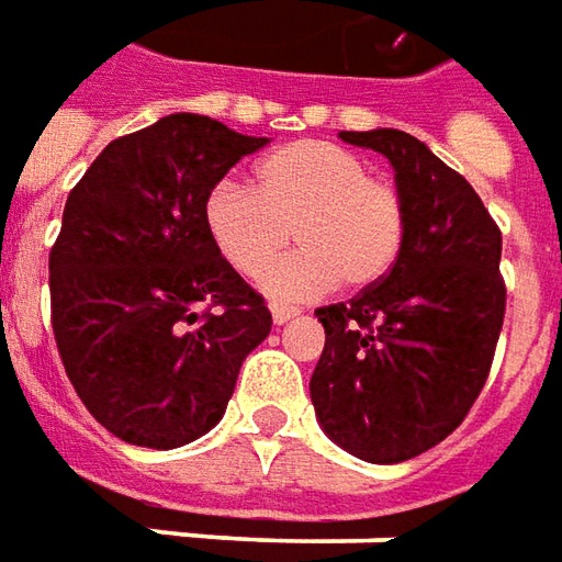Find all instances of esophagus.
I'll use <instances>...</instances> for the list:
<instances>
[{
    "instance_id": "34e87169",
    "label": "esophagus",
    "mask_w": 562,
    "mask_h": 562,
    "mask_svg": "<svg viewBox=\"0 0 562 562\" xmlns=\"http://www.w3.org/2000/svg\"><path fill=\"white\" fill-rule=\"evenodd\" d=\"M270 313H273V323H277V326H285V323H289V319H295L301 311H295V307H282V304H273V307H270Z\"/></svg>"
}]
</instances>
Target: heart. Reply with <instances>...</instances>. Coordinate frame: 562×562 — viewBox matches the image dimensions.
Wrapping results in <instances>:
<instances>
[{"instance_id": "obj_1", "label": "heart", "mask_w": 562, "mask_h": 562, "mask_svg": "<svg viewBox=\"0 0 562 562\" xmlns=\"http://www.w3.org/2000/svg\"><path fill=\"white\" fill-rule=\"evenodd\" d=\"M205 231L224 261L258 280L295 239L301 246L265 280L277 297H316L345 282L369 289L396 265L406 209L387 181L369 178L357 153L329 140H297L255 166V193L217 184Z\"/></svg>"}]
</instances>
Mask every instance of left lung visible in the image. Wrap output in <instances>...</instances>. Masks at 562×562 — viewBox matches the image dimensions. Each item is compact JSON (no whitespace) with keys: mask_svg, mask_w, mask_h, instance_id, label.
I'll return each mask as SVG.
<instances>
[{"mask_svg":"<svg viewBox=\"0 0 562 562\" xmlns=\"http://www.w3.org/2000/svg\"><path fill=\"white\" fill-rule=\"evenodd\" d=\"M341 140L387 156L406 239L384 280L316 311L326 347L311 400L345 452L400 464L446 440L486 384L505 323L502 231L425 140L400 128L341 132Z\"/></svg>","mask_w":562,"mask_h":562,"instance_id":"obj_1","label":"left lung"}]
</instances>
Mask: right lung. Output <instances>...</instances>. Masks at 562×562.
I'll list each match as a JSON object with an SVG mask.
<instances>
[{"label": "right lung", "mask_w": 562, "mask_h": 562, "mask_svg": "<svg viewBox=\"0 0 562 562\" xmlns=\"http://www.w3.org/2000/svg\"><path fill=\"white\" fill-rule=\"evenodd\" d=\"M265 144L171 113L110 140L67 196L48 255L52 326L79 400L113 437L147 449L200 440L270 335L265 297L202 217L217 181ZM200 303L218 311L200 317Z\"/></svg>", "instance_id": "add662e5"}]
</instances>
